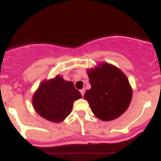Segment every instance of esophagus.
<instances>
[{
    "instance_id": "34e87169",
    "label": "esophagus",
    "mask_w": 161,
    "mask_h": 161,
    "mask_svg": "<svg viewBox=\"0 0 161 161\" xmlns=\"http://www.w3.org/2000/svg\"><path fill=\"white\" fill-rule=\"evenodd\" d=\"M85 92H86V90H85V89H81L80 90V93H81V95H82V97H83V96H84Z\"/></svg>"
}]
</instances>
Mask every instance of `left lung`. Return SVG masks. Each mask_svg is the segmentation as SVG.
<instances>
[{"label":"left lung","mask_w":161,"mask_h":161,"mask_svg":"<svg viewBox=\"0 0 161 161\" xmlns=\"http://www.w3.org/2000/svg\"><path fill=\"white\" fill-rule=\"evenodd\" d=\"M88 71L92 88L85 93L93 114L104 121L116 119L130 104L132 91L124 73L108 64Z\"/></svg>","instance_id":"8db88e82"}]
</instances>
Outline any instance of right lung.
<instances>
[{"mask_svg": "<svg viewBox=\"0 0 161 161\" xmlns=\"http://www.w3.org/2000/svg\"><path fill=\"white\" fill-rule=\"evenodd\" d=\"M82 95L72 82L60 75L40 85L32 98L36 112L47 120L60 123L71 113L73 104Z\"/></svg>", "mask_w": 161, "mask_h": 161, "instance_id": "right-lung-1", "label": "right lung"}]
</instances>
